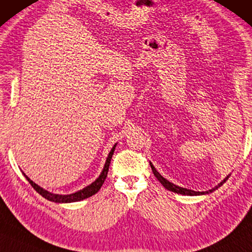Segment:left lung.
Masks as SVG:
<instances>
[{"mask_svg": "<svg viewBox=\"0 0 252 252\" xmlns=\"http://www.w3.org/2000/svg\"><path fill=\"white\" fill-rule=\"evenodd\" d=\"M151 164V168H152V171H153V173H154V176L157 177V178L158 179V182H160L163 186L165 187L166 189H169V190H171V192H173V193H177V194H183V195H202V194H208V193H211V192H214L215 189H217L218 187H220L222 184H224L226 180H227V178L228 177H226V178L222 180V182L220 183V184H218V186H216L215 189H210V190H207V192H194V190H192V189H183V187H179V186H177V185H175V184H172V183H170V182H168V180H166L165 178H163V177L160 175V173H158L157 170H155V168L153 166V164H152V163H150Z\"/></svg>", "mask_w": 252, "mask_h": 252, "instance_id": "obj_1", "label": "left lung"}]
</instances>
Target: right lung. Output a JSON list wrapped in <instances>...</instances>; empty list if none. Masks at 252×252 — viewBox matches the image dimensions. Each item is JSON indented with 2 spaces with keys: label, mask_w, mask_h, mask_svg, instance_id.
Listing matches in <instances>:
<instances>
[{
  "label": "right lung",
  "mask_w": 252,
  "mask_h": 252,
  "mask_svg": "<svg viewBox=\"0 0 252 252\" xmlns=\"http://www.w3.org/2000/svg\"><path fill=\"white\" fill-rule=\"evenodd\" d=\"M115 146L112 148V151L109 152L108 154V158L107 160H106L105 163V166H104V170H102V172L100 173V176L98 177L97 179L94 180V183L91 184V185L87 186L86 189L79 190V192L76 193H73V194H69V195H59V194H52L50 192H48V190H45L40 187L38 185H36L34 182H32V180L28 178V177L25 175L24 176L26 177V179L30 182V184L32 185V187L36 190L38 194H41L42 196L47 198L49 201H52V202H57V203H68V202H76V201H81V200H84V198L87 197H90L94 195L98 192L99 189H100V187L102 186V184H104L106 177H107V173H108V169H109V164H111V160H112V157L113 154H114V151H115Z\"/></svg>",
  "instance_id": "add662e5"
}]
</instances>
